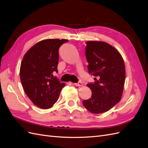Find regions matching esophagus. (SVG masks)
<instances>
[{
	"label": "esophagus",
	"mask_w": 148,
	"mask_h": 148,
	"mask_svg": "<svg viewBox=\"0 0 148 148\" xmlns=\"http://www.w3.org/2000/svg\"><path fill=\"white\" fill-rule=\"evenodd\" d=\"M75 86H76L77 87H81L82 86V83L81 82H78L77 83H74V84Z\"/></svg>",
	"instance_id": "esophagus-1"
}]
</instances>
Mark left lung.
<instances>
[{
  "label": "left lung",
  "mask_w": 148,
  "mask_h": 148,
  "mask_svg": "<svg viewBox=\"0 0 148 148\" xmlns=\"http://www.w3.org/2000/svg\"><path fill=\"white\" fill-rule=\"evenodd\" d=\"M86 58L89 74L95 82L88 83L91 97L82 101L84 106L94 114L105 112L121 99L126 76L124 60L116 49L101 41L86 42Z\"/></svg>",
  "instance_id": "obj_1"
}]
</instances>
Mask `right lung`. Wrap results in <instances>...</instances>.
<instances>
[{
  "mask_svg": "<svg viewBox=\"0 0 148 148\" xmlns=\"http://www.w3.org/2000/svg\"><path fill=\"white\" fill-rule=\"evenodd\" d=\"M67 41L58 39L40 41L22 59L20 77L24 91L32 103L42 109L51 108L65 86L53 74L58 73L59 47Z\"/></svg>",
  "mask_w": 148,
  "mask_h": 148,
  "instance_id": "right-lung-1",
  "label": "right lung"
}]
</instances>
